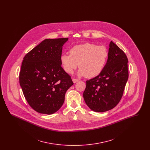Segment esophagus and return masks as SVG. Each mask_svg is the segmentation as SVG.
<instances>
[{
	"label": "esophagus",
	"mask_w": 150,
	"mask_h": 150,
	"mask_svg": "<svg viewBox=\"0 0 150 150\" xmlns=\"http://www.w3.org/2000/svg\"><path fill=\"white\" fill-rule=\"evenodd\" d=\"M79 80L78 79H76L73 78L72 79V81L74 83H76V82H78V81Z\"/></svg>",
	"instance_id": "34e87169"
}]
</instances>
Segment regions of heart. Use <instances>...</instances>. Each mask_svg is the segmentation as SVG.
Returning a JSON list of instances; mask_svg holds the SVG:
<instances>
[{"instance_id":"1","label":"heart","mask_w":150,"mask_h":150,"mask_svg":"<svg viewBox=\"0 0 150 150\" xmlns=\"http://www.w3.org/2000/svg\"><path fill=\"white\" fill-rule=\"evenodd\" d=\"M70 54L64 53L60 57L64 70L72 74L79 66V75L87 78L99 75L105 67L108 57L106 47L92 43L76 45L71 48Z\"/></svg>"}]
</instances>
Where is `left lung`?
<instances>
[{
	"label": "left lung",
	"instance_id": "8db88e82",
	"mask_svg": "<svg viewBox=\"0 0 150 150\" xmlns=\"http://www.w3.org/2000/svg\"><path fill=\"white\" fill-rule=\"evenodd\" d=\"M128 63L125 53L111 41L107 63L103 71L86 81L83 97L92 110L105 112L119 103L128 79Z\"/></svg>",
	"mask_w": 150,
	"mask_h": 150
}]
</instances>
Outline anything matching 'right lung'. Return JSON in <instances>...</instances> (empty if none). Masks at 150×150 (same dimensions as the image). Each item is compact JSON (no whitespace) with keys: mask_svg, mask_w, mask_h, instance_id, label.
I'll return each instance as SVG.
<instances>
[{"mask_svg":"<svg viewBox=\"0 0 150 150\" xmlns=\"http://www.w3.org/2000/svg\"><path fill=\"white\" fill-rule=\"evenodd\" d=\"M68 39H46L23 58L20 84L29 105L39 113L57 112L64 102L66 91L74 84L60 61L62 47Z\"/></svg>","mask_w":150,"mask_h":150,"instance_id":"right-lung-1","label":"right lung"}]
</instances>
